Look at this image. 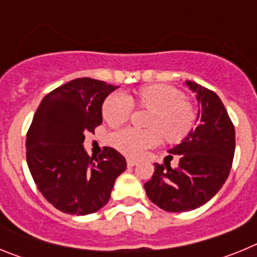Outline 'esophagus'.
Returning <instances> with one entry per match:
<instances>
[{"label": "esophagus", "mask_w": 257, "mask_h": 257, "mask_svg": "<svg viewBox=\"0 0 257 257\" xmlns=\"http://www.w3.org/2000/svg\"><path fill=\"white\" fill-rule=\"evenodd\" d=\"M138 165V162H136L135 160H131V158H127V166L128 167H134V166Z\"/></svg>", "instance_id": "esophagus-1"}]
</instances>
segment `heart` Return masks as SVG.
Segmentation results:
<instances>
[{"label":"heart","mask_w":257,"mask_h":257,"mask_svg":"<svg viewBox=\"0 0 257 257\" xmlns=\"http://www.w3.org/2000/svg\"><path fill=\"white\" fill-rule=\"evenodd\" d=\"M140 105L153 110L149 126L151 130L126 127L110 135L113 147L130 157H139L147 149L162 142L163 134L169 140H180L192 130L196 115L184 100L179 90L167 85H152L138 92ZM133 99L124 92H113L103 105V117L110 126H119L133 113Z\"/></svg>","instance_id":"1"}]
</instances>
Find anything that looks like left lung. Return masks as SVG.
Returning a JSON list of instances; mask_svg holds the SVG:
<instances>
[{
  "instance_id": "left-lung-1",
  "label": "left lung",
  "mask_w": 257,
  "mask_h": 257,
  "mask_svg": "<svg viewBox=\"0 0 257 257\" xmlns=\"http://www.w3.org/2000/svg\"><path fill=\"white\" fill-rule=\"evenodd\" d=\"M184 83L198 103L197 126L169 151L180 156L178 167L156 163L153 176L144 185L148 198L169 212L207 203L228 179L235 149L234 126L220 97L197 82Z\"/></svg>"
}]
</instances>
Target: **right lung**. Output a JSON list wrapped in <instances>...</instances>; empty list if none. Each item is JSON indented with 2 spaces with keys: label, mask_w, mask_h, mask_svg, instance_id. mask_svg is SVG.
<instances>
[{
  "label": "right lung",
  "mask_w": 257,
  "mask_h": 257,
  "mask_svg": "<svg viewBox=\"0 0 257 257\" xmlns=\"http://www.w3.org/2000/svg\"><path fill=\"white\" fill-rule=\"evenodd\" d=\"M118 86L77 78L42 99L27 134V163L38 190L55 208L85 216L108 203L115 179L126 170L113 148L90 157L86 133L103 122L101 106Z\"/></svg>",
  "instance_id": "add662e5"
}]
</instances>
